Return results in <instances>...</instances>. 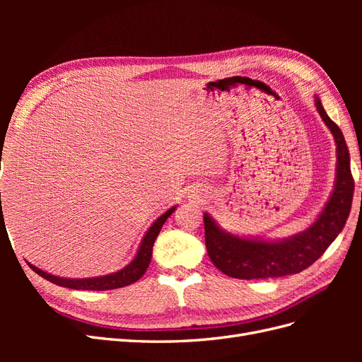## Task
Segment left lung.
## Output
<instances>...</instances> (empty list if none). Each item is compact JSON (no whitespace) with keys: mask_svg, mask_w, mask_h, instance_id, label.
<instances>
[{"mask_svg":"<svg viewBox=\"0 0 362 362\" xmlns=\"http://www.w3.org/2000/svg\"><path fill=\"white\" fill-rule=\"evenodd\" d=\"M315 107L337 144V181L331 199L311 228L288 240L273 243L228 234L214 223L210 216L204 214L208 257L225 275L237 279L294 275L319 259L344 228L355 189L349 149L341 129L326 115L319 98H315Z\"/></svg>","mask_w":362,"mask_h":362,"instance_id":"left-lung-1","label":"left lung"}]
</instances>
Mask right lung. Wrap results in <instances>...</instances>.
<instances>
[{
  "mask_svg": "<svg viewBox=\"0 0 362 362\" xmlns=\"http://www.w3.org/2000/svg\"><path fill=\"white\" fill-rule=\"evenodd\" d=\"M175 208L172 206L170 210H168L163 216H160L157 221L152 223V226L148 229V233L141 242L139 252L136 258L129 262L127 267L122 270H119L116 273H112V275L107 276H100V278H86V279H68V278H59L49 275L47 272H42L40 269L35 267L33 264H28L33 272H36L37 275L42 278H45L47 281L56 284V286L60 287H66V288H74V290H95V291H104V290H113V288H120V287H127L131 286V284L139 281L141 276L145 275L146 269L149 267V262L152 258V246H154L156 238L160 233V229L163 223L168 221V217L175 211Z\"/></svg>",
  "mask_w": 362,
  "mask_h": 362,
  "instance_id": "1",
  "label": "right lung"
}]
</instances>
